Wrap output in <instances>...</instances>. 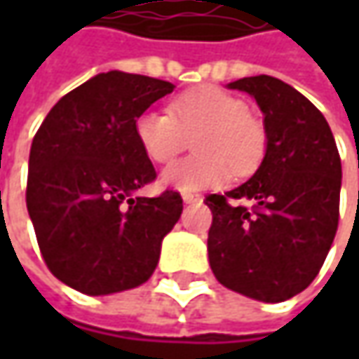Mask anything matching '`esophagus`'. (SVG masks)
I'll list each match as a JSON object with an SVG mask.
<instances>
[{"mask_svg": "<svg viewBox=\"0 0 359 359\" xmlns=\"http://www.w3.org/2000/svg\"><path fill=\"white\" fill-rule=\"evenodd\" d=\"M182 198H184V203H198V201H201L198 194H184Z\"/></svg>", "mask_w": 359, "mask_h": 359, "instance_id": "34e87169", "label": "esophagus"}]
</instances>
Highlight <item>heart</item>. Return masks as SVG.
<instances>
[{
  "mask_svg": "<svg viewBox=\"0 0 359 359\" xmlns=\"http://www.w3.org/2000/svg\"><path fill=\"white\" fill-rule=\"evenodd\" d=\"M135 137L156 163H168L194 137L198 154L177 159L161 172L163 186L186 194L226 186L233 172L252 173L268 149L264 121L248 111L243 100L217 86L175 95L168 114L144 111L135 119Z\"/></svg>",
  "mask_w": 359,
  "mask_h": 359,
  "instance_id": "b5f03b06",
  "label": "heart"
}]
</instances>
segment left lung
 <instances>
[{
  "instance_id": "left-lung-1",
  "label": "left lung",
  "mask_w": 359,
  "mask_h": 359,
  "mask_svg": "<svg viewBox=\"0 0 359 359\" xmlns=\"http://www.w3.org/2000/svg\"><path fill=\"white\" fill-rule=\"evenodd\" d=\"M228 88L250 93L259 105L268 149L245 184L205 198L214 215L210 266L228 290L278 304L313 282L332 248L341 161L322 111L292 86L254 76Z\"/></svg>"
}]
</instances>
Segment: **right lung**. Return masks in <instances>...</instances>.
<instances>
[{"mask_svg": "<svg viewBox=\"0 0 359 359\" xmlns=\"http://www.w3.org/2000/svg\"><path fill=\"white\" fill-rule=\"evenodd\" d=\"M173 88L118 69L97 74L63 95L35 133L27 212L49 271L81 294L107 296L147 282L182 215L177 191L133 196L156 180L135 119Z\"/></svg>", "mask_w": 359, "mask_h": 359, "instance_id": "obj_1", "label": "right lung"}]
</instances>
